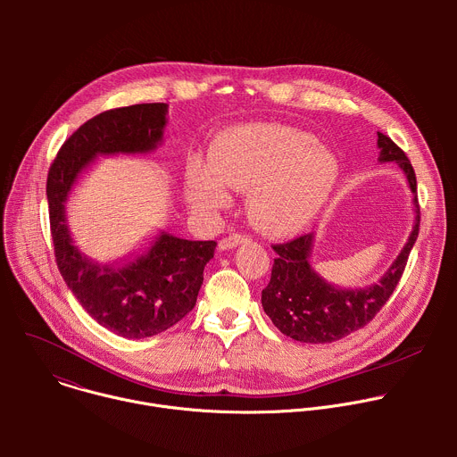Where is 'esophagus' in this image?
Segmentation results:
<instances>
[{"label":"esophagus","mask_w":457,"mask_h":457,"mask_svg":"<svg viewBox=\"0 0 457 457\" xmlns=\"http://www.w3.org/2000/svg\"><path fill=\"white\" fill-rule=\"evenodd\" d=\"M249 238H247V235H244V233H231L229 237H226V238H222L220 242H219V249L220 251H226V249H233V247H237V245H240V244H244V242H247Z\"/></svg>","instance_id":"obj_1"}]
</instances>
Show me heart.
I'll return each mask as SVG.
<instances>
[{
  "mask_svg": "<svg viewBox=\"0 0 457 457\" xmlns=\"http://www.w3.org/2000/svg\"><path fill=\"white\" fill-rule=\"evenodd\" d=\"M337 159L300 129L275 124L237 128L210 152L208 168L195 166L186 177L191 208L213 212L229 201L226 187L249 189L251 219L268 231L302 226L337 180Z\"/></svg>",
  "mask_w": 457,
  "mask_h": 457,
  "instance_id": "b5f03b06",
  "label": "heart"
}]
</instances>
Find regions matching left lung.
<instances>
[{"mask_svg":"<svg viewBox=\"0 0 457 457\" xmlns=\"http://www.w3.org/2000/svg\"><path fill=\"white\" fill-rule=\"evenodd\" d=\"M378 148V161L396 162L405 171L411 191L414 193L416 220L409 242L379 282L363 289H342L325 282L314 271L311 264L312 233L275 244L277 258L271 270V280L262 291V307L275 328L296 342L331 344L365 328L395 293L405 271L409 253L420 233L416 173L405 152L379 132Z\"/></svg>","mask_w":457,"mask_h":457,"instance_id":"obj_1","label":"left lung"}]
</instances>
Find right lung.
<instances>
[{"label": "right lung", "instance_id": "obj_1", "mask_svg": "<svg viewBox=\"0 0 457 457\" xmlns=\"http://www.w3.org/2000/svg\"><path fill=\"white\" fill-rule=\"evenodd\" d=\"M168 104L145 103L103 112L64 141L46 179L55 262L83 309L122 338H150L180 321L197 302L215 240H184L166 231L115 264L87 258L67 226L69 195L99 155L150 154L162 141Z\"/></svg>", "mask_w": 457, "mask_h": 457}]
</instances>
